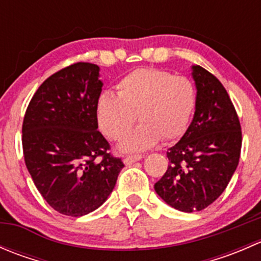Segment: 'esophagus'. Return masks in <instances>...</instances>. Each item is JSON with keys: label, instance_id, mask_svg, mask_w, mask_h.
I'll list each match as a JSON object with an SVG mask.
<instances>
[{"label": "esophagus", "instance_id": "1", "mask_svg": "<svg viewBox=\"0 0 261 261\" xmlns=\"http://www.w3.org/2000/svg\"><path fill=\"white\" fill-rule=\"evenodd\" d=\"M144 158V155H126V156H123V162H125L126 165H131L133 163L138 162V160H141Z\"/></svg>", "mask_w": 261, "mask_h": 261}]
</instances>
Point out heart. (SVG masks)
Instances as JSON below:
<instances>
[{
    "mask_svg": "<svg viewBox=\"0 0 261 261\" xmlns=\"http://www.w3.org/2000/svg\"><path fill=\"white\" fill-rule=\"evenodd\" d=\"M117 94L105 92L97 101V117L107 138L121 140L138 120L140 126L121 144L126 151H140L160 139L173 141L184 135L197 105L193 82L167 70L139 68L116 86Z\"/></svg>",
    "mask_w": 261,
    "mask_h": 261,
    "instance_id": "1",
    "label": "heart"
}]
</instances>
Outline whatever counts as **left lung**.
<instances>
[{
	"label": "left lung",
	"mask_w": 261,
	"mask_h": 261,
	"mask_svg": "<svg viewBox=\"0 0 261 261\" xmlns=\"http://www.w3.org/2000/svg\"><path fill=\"white\" fill-rule=\"evenodd\" d=\"M197 105L193 121L169 147V165L155 183V192L183 212L201 211L222 194L241 154L239 116L220 81L199 65L193 67Z\"/></svg>",
	"instance_id": "1"
}]
</instances>
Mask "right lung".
Here are the masks:
<instances>
[{
	"instance_id": "1",
	"label": "right lung",
	"mask_w": 261,
	"mask_h": 261,
	"mask_svg": "<svg viewBox=\"0 0 261 261\" xmlns=\"http://www.w3.org/2000/svg\"><path fill=\"white\" fill-rule=\"evenodd\" d=\"M98 65L78 62L58 70L34 93L22 122L26 168L50 207L80 217L107 199L121 158L98 128Z\"/></svg>"
}]
</instances>
